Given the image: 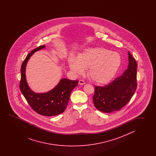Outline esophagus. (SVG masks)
<instances>
[{
	"label": "esophagus",
	"mask_w": 156,
	"mask_h": 156,
	"mask_svg": "<svg viewBox=\"0 0 156 156\" xmlns=\"http://www.w3.org/2000/svg\"><path fill=\"white\" fill-rule=\"evenodd\" d=\"M79 84L80 85H85V82L83 80H80Z\"/></svg>",
	"instance_id": "obj_1"
}]
</instances>
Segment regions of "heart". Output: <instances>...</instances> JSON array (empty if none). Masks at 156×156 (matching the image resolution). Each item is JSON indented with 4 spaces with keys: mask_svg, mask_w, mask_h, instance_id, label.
I'll list each match as a JSON object with an SVG mask.
<instances>
[{
    "mask_svg": "<svg viewBox=\"0 0 156 156\" xmlns=\"http://www.w3.org/2000/svg\"><path fill=\"white\" fill-rule=\"evenodd\" d=\"M70 70L80 75L88 68L87 75L98 83H108L113 78L121 63V57L116 52L103 47H92L85 50L78 57L71 56L69 59Z\"/></svg>",
    "mask_w": 156,
    "mask_h": 156,
    "instance_id": "obj_1",
    "label": "heart"
}]
</instances>
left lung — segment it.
Listing matches in <instances>:
<instances>
[{
  "label": "left lung",
  "mask_w": 156,
  "mask_h": 156,
  "mask_svg": "<svg viewBox=\"0 0 156 156\" xmlns=\"http://www.w3.org/2000/svg\"><path fill=\"white\" fill-rule=\"evenodd\" d=\"M128 69L109 84L95 87L93 102L104 113L118 111L129 101L136 89L137 63L128 52Z\"/></svg>",
  "instance_id": "left-lung-1"
}]
</instances>
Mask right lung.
Instances as JSON below:
<instances>
[{"label": "right lung", "mask_w": 156, "mask_h": 156, "mask_svg": "<svg viewBox=\"0 0 156 156\" xmlns=\"http://www.w3.org/2000/svg\"><path fill=\"white\" fill-rule=\"evenodd\" d=\"M46 47H38L29 53L21 66L20 89L30 106L36 112L44 116H54L63 113L66 108L72 90L78 85L77 80L61 79L52 89L46 93H35L28 85L26 70L27 64L34 52Z\"/></svg>", "instance_id": "right-lung-1"}]
</instances>
